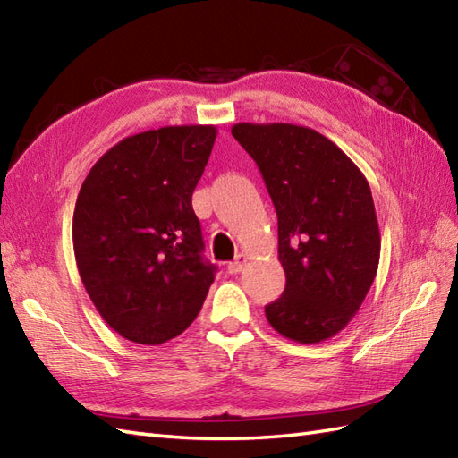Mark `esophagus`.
<instances>
[{
  "instance_id": "esophagus-1",
  "label": "esophagus",
  "mask_w": 458,
  "mask_h": 458,
  "mask_svg": "<svg viewBox=\"0 0 458 458\" xmlns=\"http://www.w3.org/2000/svg\"><path fill=\"white\" fill-rule=\"evenodd\" d=\"M248 263V255H243V253H240L236 259H233L232 263H228V273L230 275H238L242 268H243V265Z\"/></svg>"
}]
</instances>
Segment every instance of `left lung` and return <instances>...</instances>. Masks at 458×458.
<instances>
[{
  "instance_id": "8db88e82",
  "label": "left lung",
  "mask_w": 458,
  "mask_h": 458,
  "mask_svg": "<svg viewBox=\"0 0 458 458\" xmlns=\"http://www.w3.org/2000/svg\"><path fill=\"white\" fill-rule=\"evenodd\" d=\"M278 216L284 294L265 308L283 336L318 344L354 318L377 273L381 236L366 175L331 139L292 123H236Z\"/></svg>"
}]
</instances>
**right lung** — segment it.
<instances>
[{
    "label": "right lung",
    "instance_id": "right-lung-1",
    "mask_svg": "<svg viewBox=\"0 0 458 458\" xmlns=\"http://www.w3.org/2000/svg\"><path fill=\"white\" fill-rule=\"evenodd\" d=\"M215 139V125L125 137L81 185L72 228L79 275L102 319L127 341L166 343L203 308L216 267L201 255L191 195Z\"/></svg>",
    "mask_w": 458,
    "mask_h": 458
}]
</instances>
